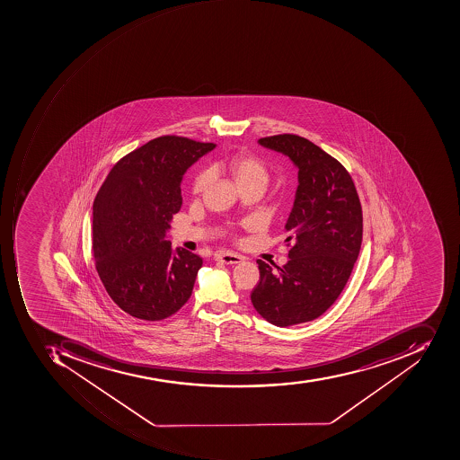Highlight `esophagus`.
<instances>
[{
	"mask_svg": "<svg viewBox=\"0 0 460 460\" xmlns=\"http://www.w3.org/2000/svg\"><path fill=\"white\" fill-rule=\"evenodd\" d=\"M216 260L226 264H238L241 263L243 257L236 253H231V252H217Z\"/></svg>",
	"mask_w": 460,
	"mask_h": 460,
	"instance_id": "1",
	"label": "esophagus"
}]
</instances>
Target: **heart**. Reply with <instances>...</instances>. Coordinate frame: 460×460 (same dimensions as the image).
<instances>
[{
  "label": "heart",
  "instance_id": "heart-1",
  "mask_svg": "<svg viewBox=\"0 0 460 460\" xmlns=\"http://www.w3.org/2000/svg\"><path fill=\"white\" fill-rule=\"evenodd\" d=\"M226 169L229 173L234 176L239 187L252 186V184H259L266 189L270 181V172L264 164L263 159L254 155V154L247 153V151H239V153L232 154L226 162ZM211 181V172L208 169H201L191 181V193L199 194L206 190Z\"/></svg>",
  "mask_w": 460,
  "mask_h": 460
}]
</instances>
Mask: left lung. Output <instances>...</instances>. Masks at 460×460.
<instances>
[{"label": "left lung", "mask_w": 460, "mask_h": 460, "mask_svg": "<svg viewBox=\"0 0 460 460\" xmlns=\"http://www.w3.org/2000/svg\"><path fill=\"white\" fill-rule=\"evenodd\" d=\"M259 143L286 154L298 166V189L287 221L288 263L257 260L254 309L279 327L316 319L346 287L362 242V207L351 174L333 156L296 134L263 137Z\"/></svg>", "instance_id": "obj_1"}]
</instances>
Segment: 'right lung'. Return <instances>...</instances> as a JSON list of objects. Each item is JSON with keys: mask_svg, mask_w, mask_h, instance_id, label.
<instances>
[{"mask_svg": "<svg viewBox=\"0 0 460 460\" xmlns=\"http://www.w3.org/2000/svg\"><path fill=\"white\" fill-rule=\"evenodd\" d=\"M216 146L162 136L116 162L93 201V254L99 279L121 311L166 319L189 301L203 259L166 241L181 207V176Z\"/></svg>", "mask_w": 460, "mask_h": 460, "instance_id": "right-lung-1", "label": "right lung"}]
</instances>
